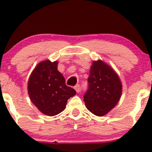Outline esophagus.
Wrapping results in <instances>:
<instances>
[{
    "mask_svg": "<svg viewBox=\"0 0 152 152\" xmlns=\"http://www.w3.org/2000/svg\"><path fill=\"white\" fill-rule=\"evenodd\" d=\"M75 89L76 90L77 92H80V86L79 84H77L76 86H75Z\"/></svg>",
    "mask_w": 152,
    "mask_h": 152,
    "instance_id": "esophagus-1",
    "label": "esophagus"
}]
</instances>
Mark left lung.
Returning a JSON list of instances; mask_svg holds the SVG:
<instances>
[{
  "mask_svg": "<svg viewBox=\"0 0 152 152\" xmlns=\"http://www.w3.org/2000/svg\"><path fill=\"white\" fill-rule=\"evenodd\" d=\"M88 89L83 95L86 108L98 116L107 113L122 95V84L117 74L102 60L94 61L90 69Z\"/></svg>",
  "mask_w": 152,
  "mask_h": 152,
  "instance_id": "1",
  "label": "left lung"
}]
</instances>
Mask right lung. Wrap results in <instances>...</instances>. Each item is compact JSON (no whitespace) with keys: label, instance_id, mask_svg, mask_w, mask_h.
<instances>
[{"label":"right lung","instance_id":"right-lung-1","mask_svg":"<svg viewBox=\"0 0 152 152\" xmlns=\"http://www.w3.org/2000/svg\"><path fill=\"white\" fill-rule=\"evenodd\" d=\"M57 62H41L32 72L28 81V94L34 105L44 114L53 116L66 107L67 100L76 91L66 84L57 70Z\"/></svg>","mask_w":152,"mask_h":152}]
</instances>
